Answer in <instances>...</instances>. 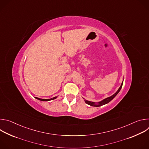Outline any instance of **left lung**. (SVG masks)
Masks as SVG:
<instances>
[{
  "instance_id": "8db88e82",
  "label": "left lung",
  "mask_w": 149,
  "mask_h": 149,
  "mask_svg": "<svg viewBox=\"0 0 149 149\" xmlns=\"http://www.w3.org/2000/svg\"><path fill=\"white\" fill-rule=\"evenodd\" d=\"M123 81L121 84V86L120 87V88H118V90L117 91V92L116 93H114L113 95H112L111 96L109 97H107L104 100H102V101H100V102H93V101H88V100H85L84 98V100L85 101V102H86V103H87V104L91 105V106H93V107H100V106H101V105H105L106 104L109 103V102H110L117 94L118 93L120 92V91L121 90V88H122V86H123Z\"/></svg>"
}]
</instances>
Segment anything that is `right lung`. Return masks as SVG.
<instances>
[{"label":"right lung","instance_id":"obj_1","mask_svg":"<svg viewBox=\"0 0 149 149\" xmlns=\"http://www.w3.org/2000/svg\"><path fill=\"white\" fill-rule=\"evenodd\" d=\"M35 98H36L37 100H39L40 101H50V100H54V99H56L57 98V97H53L52 98H50V99H42V98H38V97H35Z\"/></svg>","mask_w":149,"mask_h":149}]
</instances>
